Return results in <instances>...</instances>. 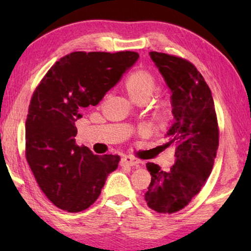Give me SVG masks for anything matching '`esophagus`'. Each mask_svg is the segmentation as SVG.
<instances>
[{
    "instance_id": "obj_1",
    "label": "esophagus",
    "mask_w": 251,
    "mask_h": 251,
    "mask_svg": "<svg viewBox=\"0 0 251 251\" xmlns=\"http://www.w3.org/2000/svg\"><path fill=\"white\" fill-rule=\"evenodd\" d=\"M121 163L125 164V166H135V167H139L140 166V161L138 159H136V157H133L131 155H125L122 157L121 160Z\"/></svg>"
}]
</instances>
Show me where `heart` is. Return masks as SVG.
<instances>
[{"instance_id":"obj_1","label":"heart","mask_w":251,"mask_h":251,"mask_svg":"<svg viewBox=\"0 0 251 251\" xmlns=\"http://www.w3.org/2000/svg\"><path fill=\"white\" fill-rule=\"evenodd\" d=\"M126 91L137 104H145L152 97L157 88L155 75L147 70H137L126 77ZM154 114L157 119L164 120L170 113V102L166 98H159L153 105Z\"/></svg>"}]
</instances>
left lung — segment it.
Listing matches in <instances>:
<instances>
[{"instance_id":"left-lung-1","label":"left lung","mask_w":251,"mask_h":251,"mask_svg":"<svg viewBox=\"0 0 251 251\" xmlns=\"http://www.w3.org/2000/svg\"><path fill=\"white\" fill-rule=\"evenodd\" d=\"M151 58L171 90L174 125L164 146L176 149L169 171L146 164L151 184L145 200L159 214H174L190 203L211 173L219 144V129L210 88L191 61L152 51Z\"/></svg>"}]
</instances>
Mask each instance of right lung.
<instances>
[{
  "mask_svg": "<svg viewBox=\"0 0 251 251\" xmlns=\"http://www.w3.org/2000/svg\"><path fill=\"white\" fill-rule=\"evenodd\" d=\"M139 54L84 52L60 58L33 92L25 126V156L41 191L68 212L88 209L119 166L112 154L95 155L75 143V122L120 81Z\"/></svg>",
  "mask_w": 251,
  "mask_h": 251,
  "instance_id": "add662e5",
  "label": "right lung"
}]
</instances>
